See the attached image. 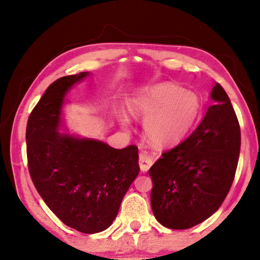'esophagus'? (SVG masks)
Instances as JSON below:
<instances>
[{
	"instance_id": "1",
	"label": "esophagus",
	"mask_w": 260,
	"mask_h": 260,
	"mask_svg": "<svg viewBox=\"0 0 260 260\" xmlns=\"http://www.w3.org/2000/svg\"><path fill=\"white\" fill-rule=\"evenodd\" d=\"M155 161V155H152L147 150H141L139 156V164L142 172H147Z\"/></svg>"
}]
</instances>
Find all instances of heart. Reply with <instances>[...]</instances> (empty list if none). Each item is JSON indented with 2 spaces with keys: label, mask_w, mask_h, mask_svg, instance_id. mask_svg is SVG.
I'll use <instances>...</instances> for the list:
<instances>
[{
  "label": "heart",
  "mask_w": 260,
  "mask_h": 260,
  "mask_svg": "<svg viewBox=\"0 0 260 260\" xmlns=\"http://www.w3.org/2000/svg\"><path fill=\"white\" fill-rule=\"evenodd\" d=\"M136 118L144 119V135L159 148L175 146L186 138L201 112L199 96L172 83H161L140 95L129 105ZM127 125V120H122Z\"/></svg>",
  "instance_id": "obj_1"
}]
</instances>
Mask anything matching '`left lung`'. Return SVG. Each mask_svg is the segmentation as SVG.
Returning a JSON list of instances; mask_svg holds the SVG:
<instances>
[{
    "mask_svg": "<svg viewBox=\"0 0 260 260\" xmlns=\"http://www.w3.org/2000/svg\"><path fill=\"white\" fill-rule=\"evenodd\" d=\"M214 105L199 127L161 153L150 170L151 209L171 230H188L217 211L234 181L241 148V128L231 100L215 83Z\"/></svg>",
    "mask_w": 260,
    "mask_h": 260,
    "instance_id": "obj_1",
    "label": "left lung"
}]
</instances>
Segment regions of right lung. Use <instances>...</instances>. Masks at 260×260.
<instances>
[{"label": "right lung", "mask_w": 260, "mask_h": 260, "mask_svg": "<svg viewBox=\"0 0 260 260\" xmlns=\"http://www.w3.org/2000/svg\"><path fill=\"white\" fill-rule=\"evenodd\" d=\"M81 72L57 79L32 110L26 127L30 179L61 222L85 234L111 225L138 177V147L114 149L102 141L60 134V108Z\"/></svg>", "instance_id": "add662e5"}]
</instances>
